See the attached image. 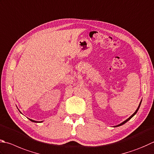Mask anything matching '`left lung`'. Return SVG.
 <instances>
[{
	"mask_svg": "<svg viewBox=\"0 0 154 154\" xmlns=\"http://www.w3.org/2000/svg\"><path fill=\"white\" fill-rule=\"evenodd\" d=\"M141 102H140V104H139V106H138V107H137V110H136V111H135V112H134V113H133V114L131 116V117H129L128 119H126L125 121H123V123H120L119 125H116V126H115V127H119V126H121V125H123V124H125V123H127V121H129L130 119H131L133 117V116H134L135 114H136V113H137V112L138 111V110H139V109H140V105H141Z\"/></svg>",
	"mask_w": 154,
	"mask_h": 154,
	"instance_id": "8db88e82",
	"label": "left lung"
}]
</instances>
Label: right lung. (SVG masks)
Segmentation results:
<instances>
[{"mask_svg": "<svg viewBox=\"0 0 154 154\" xmlns=\"http://www.w3.org/2000/svg\"><path fill=\"white\" fill-rule=\"evenodd\" d=\"M31 121H32V122H34V123H41L42 122V121H34V120H32V119H29Z\"/></svg>", "mask_w": 154, "mask_h": 154, "instance_id": "add662e5", "label": "right lung"}]
</instances>
